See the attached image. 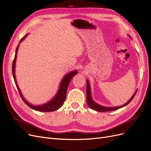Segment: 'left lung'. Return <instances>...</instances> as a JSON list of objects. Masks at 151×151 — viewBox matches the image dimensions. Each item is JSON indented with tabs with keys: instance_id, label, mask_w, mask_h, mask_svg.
Instances as JSON below:
<instances>
[{
	"instance_id": "obj_1",
	"label": "left lung",
	"mask_w": 151,
	"mask_h": 151,
	"mask_svg": "<svg viewBox=\"0 0 151 151\" xmlns=\"http://www.w3.org/2000/svg\"><path fill=\"white\" fill-rule=\"evenodd\" d=\"M87 83V88H86V98H87V103H88V106L91 108L94 109L95 111H99V112H106V111H114V110H116L118 109H120L121 108H123L126 105L129 104L133 98H134L135 95L136 94L137 92V89L135 91V92L133 94V96L131 97V98L125 104L122 105V106H116V107H106V106H101L96 102L93 101V99L92 98V96H91V88H90V84L89 83V81L87 80L86 81Z\"/></svg>"
}]
</instances>
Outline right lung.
I'll list each match as a JSON object with an SVG mask.
<instances>
[{"label": "right lung", "instance_id": "obj_1", "mask_svg": "<svg viewBox=\"0 0 151 151\" xmlns=\"http://www.w3.org/2000/svg\"><path fill=\"white\" fill-rule=\"evenodd\" d=\"M28 35H25L23 38H22L21 40H20L19 43H21L22 41H23L25 38ZM19 45H18L17 47L16 50V53H15V57L14 59L13 62H12V76L14 77V80L16 86L17 87V89L19 91V94L21 96V97L22 99L23 100V101L28 105V106L31 108V109H35L36 111H43V112H50V111H55L57 109L60 108L63 104V102L65 101V100L66 99V94H67V88L68 84H69L70 80L72 79V77L76 74H77L78 73V71L77 70H73L69 73H68L66 75L64 76V77H63L62 80L61 81V83L60 84V86H59V88L58 89L57 93L56 95L53 98L50 100V101L45 103L42 105H38V106H35V105H33L28 103L26 100L24 99V98L22 96L21 91L20 89L19 88V86L17 85V81L16 79V75H15V67H16V58H17V53L18 51V48H19Z\"/></svg>", "mask_w": 151, "mask_h": 151}]
</instances>
